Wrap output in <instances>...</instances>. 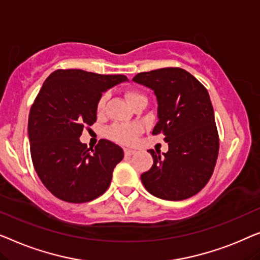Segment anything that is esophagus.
<instances>
[{
  "mask_svg": "<svg viewBox=\"0 0 260 260\" xmlns=\"http://www.w3.org/2000/svg\"><path fill=\"white\" fill-rule=\"evenodd\" d=\"M123 152H125V155H127V156H129V155L134 154V153H135L133 149H129V148H125V149H123Z\"/></svg>",
  "mask_w": 260,
  "mask_h": 260,
  "instance_id": "1",
  "label": "esophagus"
}]
</instances>
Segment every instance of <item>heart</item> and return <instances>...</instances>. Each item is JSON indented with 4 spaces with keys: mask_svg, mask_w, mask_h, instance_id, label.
<instances>
[{
    "mask_svg": "<svg viewBox=\"0 0 260 260\" xmlns=\"http://www.w3.org/2000/svg\"><path fill=\"white\" fill-rule=\"evenodd\" d=\"M108 98H109L108 92H104L100 95V98L98 99V102H96L98 113H102L105 111ZM126 98L133 107L137 104H139V102L147 101V98H146L145 94H142L141 92H139V90H134V89L126 92ZM139 132H140V127L137 125H120V123H115V125L109 127L107 131V135L112 139V140L120 142V144L131 145L135 141Z\"/></svg>",
    "mask_w": 260,
    "mask_h": 260,
    "instance_id": "1",
    "label": "heart"
}]
</instances>
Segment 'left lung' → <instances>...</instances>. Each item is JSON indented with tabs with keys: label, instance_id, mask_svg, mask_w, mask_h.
I'll list each match as a JSON object with an SVG mask.
<instances>
[{
	"label": "left lung",
	"instance_id": "8db88e82",
	"mask_svg": "<svg viewBox=\"0 0 260 260\" xmlns=\"http://www.w3.org/2000/svg\"><path fill=\"white\" fill-rule=\"evenodd\" d=\"M134 82L152 90L158 101V122L152 134H164L168 152L149 149L151 170L141 174L145 188L165 200H184L202 191L217 162L219 135L207 89L178 67L139 73Z\"/></svg>",
	"mask_w": 260,
	"mask_h": 260
}]
</instances>
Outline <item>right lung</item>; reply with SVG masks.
Masks as SVG:
<instances>
[{"instance_id": "obj_1", "label": "right lung", "mask_w": 260, "mask_h": 260, "mask_svg": "<svg viewBox=\"0 0 260 260\" xmlns=\"http://www.w3.org/2000/svg\"><path fill=\"white\" fill-rule=\"evenodd\" d=\"M125 75H102L82 69H57L40 89L28 119L32 165L56 198L81 204L104 194L123 151L101 139L95 148L80 142L83 128L96 121L102 92L126 81Z\"/></svg>"}]
</instances>
